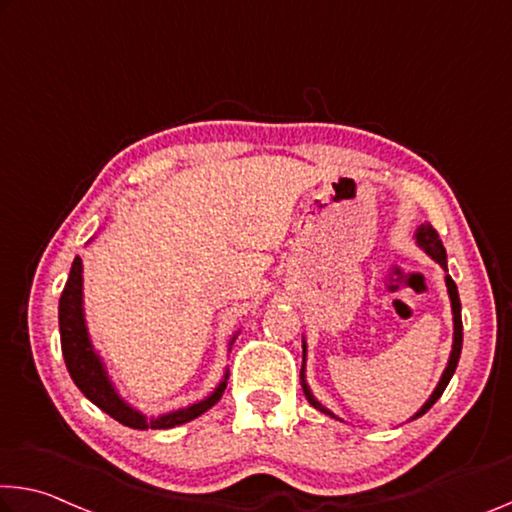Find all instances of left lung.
Returning <instances> with one entry per match:
<instances>
[{"label": "left lung", "mask_w": 512, "mask_h": 512, "mask_svg": "<svg viewBox=\"0 0 512 512\" xmlns=\"http://www.w3.org/2000/svg\"><path fill=\"white\" fill-rule=\"evenodd\" d=\"M415 241H417V246H419L421 250H424L426 255H431V257L435 259V262L440 264L442 269H444V282H446V291H449V298H451V312H453V346H451L449 362H446V369H444V373H442L440 383H437V387L433 389L431 399H428L424 405H421V408H419V410L415 412V415H412L410 419H417V417H421V415H426V412L431 410L433 405H435V401L440 399L442 392L446 389V385H449L451 376H453V373H456L458 360H460V351H462V316H460V298H458V287H456V282L451 280L449 269H446V250H444L442 241H440V237H437L435 227H433L431 223H421V225L417 227V232H415ZM305 358H307V342H305V337H303V367H300V385H303V392H305V396H307V401H310L316 410H321L323 415H330L332 419H339L337 415H332V412H330L328 408H323V405L314 399L312 389H310V385H307V380H305Z\"/></svg>", "instance_id": "obj_1"}]
</instances>
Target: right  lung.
Wrapping results in <instances>:
<instances>
[{
  "mask_svg": "<svg viewBox=\"0 0 512 512\" xmlns=\"http://www.w3.org/2000/svg\"><path fill=\"white\" fill-rule=\"evenodd\" d=\"M81 273H84L81 257H75L68 282L66 287H63V294L59 300V330L63 360H66L70 378L75 380V385L81 389V394H84L88 401L95 403L97 408L107 412L109 417L120 421L123 426L136 428V431H148V428H154V431H159V428H175L200 417L202 412H207L212 405L221 401L227 387V376H230L227 371L221 383H218V387L207 396V399L186 405V408L166 412V415L159 417H145L143 412L132 408V405L118 394L116 385L111 383L107 367H104L102 358L93 348L91 337H88L84 316V275ZM237 335L239 332H234L230 346L234 344Z\"/></svg>",
  "mask_w": 512,
  "mask_h": 512,
  "instance_id": "obj_1",
  "label": "right lung"
}]
</instances>
